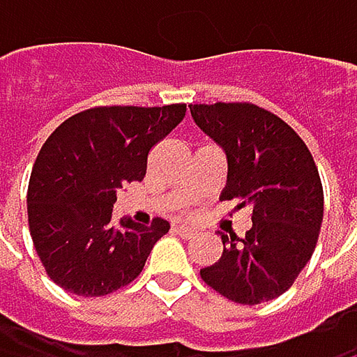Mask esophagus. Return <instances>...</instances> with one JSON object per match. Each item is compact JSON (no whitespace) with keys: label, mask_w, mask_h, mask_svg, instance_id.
Here are the masks:
<instances>
[{"label":"esophagus","mask_w":357,"mask_h":357,"mask_svg":"<svg viewBox=\"0 0 357 357\" xmlns=\"http://www.w3.org/2000/svg\"><path fill=\"white\" fill-rule=\"evenodd\" d=\"M174 231L181 236L183 240H192L194 238V229L192 227H185V225H178V227H174Z\"/></svg>","instance_id":"esophagus-1"}]
</instances>
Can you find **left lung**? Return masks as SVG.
Masks as SVG:
<instances>
[{"label": "left lung", "instance_id": "8db88e82", "mask_svg": "<svg viewBox=\"0 0 357 357\" xmlns=\"http://www.w3.org/2000/svg\"><path fill=\"white\" fill-rule=\"evenodd\" d=\"M190 113L225 153L227 183L219 198L252 206L246 238L223 234L221 258L200 277L238 304L275 300L319 242L324 200L314 159L283 119L252 103L190 105Z\"/></svg>", "mask_w": 357, "mask_h": 357}]
</instances>
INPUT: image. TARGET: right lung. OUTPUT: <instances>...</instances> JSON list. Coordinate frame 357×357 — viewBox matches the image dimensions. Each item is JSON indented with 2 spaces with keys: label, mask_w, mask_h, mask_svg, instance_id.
Returning a JSON list of instances; mask_svg holds the SVG:
<instances>
[{
  "label": "right lung",
  "mask_w": 357,
  "mask_h": 357,
  "mask_svg": "<svg viewBox=\"0 0 357 357\" xmlns=\"http://www.w3.org/2000/svg\"><path fill=\"white\" fill-rule=\"evenodd\" d=\"M185 117V105L95 107L66 119L43 144L29 183L36 254L61 289L97 298L134 281L169 223L151 227L111 213L117 190L142 181L149 151Z\"/></svg>",
  "instance_id": "1"
}]
</instances>
